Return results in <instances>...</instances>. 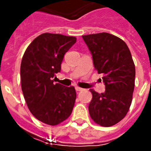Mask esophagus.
<instances>
[{
	"label": "esophagus",
	"mask_w": 151,
	"mask_h": 151,
	"mask_svg": "<svg viewBox=\"0 0 151 151\" xmlns=\"http://www.w3.org/2000/svg\"><path fill=\"white\" fill-rule=\"evenodd\" d=\"M76 90L77 91H83L84 89L83 88H81V87H79V86H76Z\"/></svg>",
	"instance_id": "1"
}]
</instances>
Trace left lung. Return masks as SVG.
<instances>
[{"mask_svg":"<svg viewBox=\"0 0 151 151\" xmlns=\"http://www.w3.org/2000/svg\"><path fill=\"white\" fill-rule=\"evenodd\" d=\"M92 55L94 68L102 74L105 91L91 89L92 99L89 113L93 121L103 127L118 124L126 116L134 89L135 66L127 44L107 32L82 36Z\"/></svg>","mask_w":151,"mask_h":151,"instance_id":"left-lung-1","label":"left lung"}]
</instances>
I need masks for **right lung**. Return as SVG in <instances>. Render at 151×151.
<instances>
[{"label": "right lung", "mask_w": 151, "mask_h": 151, "mask_svg": "<svg viewBox=\"0 0 151 151\" xmlns=\"http://www.w3.org/2000/svg\"><path fill=\"white\" fill-rule=\"evenodd\" d=\"M76 42V37L45 32L35 38L21 63L22 91L32 114L49 125H57L70 117L76 92L74 86L54 83L60 72L64 55Z\"/></svg>", "instance_id": "obj_1"}]
</instances>
